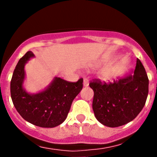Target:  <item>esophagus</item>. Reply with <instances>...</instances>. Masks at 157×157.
Wrapping results in <instances>:
<instances>
[{"instance_id": "1", "label": "esophagus", "mask_w": 157, "mask_h": 157, "mask_svg": "<svg viewBox=\"0 0 157 157\" xmlns=\"http://www.w3.org/2000/svg\"><path fill=\"white\" fill-rule=\"evenodd\" d=\"M83 86H89V80H87V79H84L83 80Z\"/></svg>"}]
</instances>
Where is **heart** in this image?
Masks as SVG:
<instances>
[{
  "instance_id": "heart-1",
  "label": "heart",
  "mask_w": 157,
  "mask_h": 157,
  "mask_svg": "<svg viewBox=\"0 0 157 157\" xmlns=\"http://www.w3.org/2000/svg\"><path fill=\"white\" fill-rule=\"evenodd\" d=\"M100 77L102 79H103V80H107V79H109L110 77V74H109V72H108V71H102L100 74Z\"/></svg>"
}]
</instances>
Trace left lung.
<instances>
[{
    "label": "left lung",
    "instance_id": "8db88e82",
    "mask_svg": "<svg viewBox=\"0 0 157 157\" xmlns=\"http://www.w3.org/2000/svg\"><path fill=\"white\" fill-rule=\"evenodd\" d=\"M90 86L94 92L93 109L96 119L107 127L116 128L134 120L144 108L149 80L137 58L134 71L117 77L113 83H102L96 80Z\"/></svg>",
    "mask_w": 157,
    "mask_h": 157
}]
</instances>
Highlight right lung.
Masks as SVG:
<instances>
[{
  "instance_id": "right-lung-1",
  "label": "right lung",
  "mask_w": 157,
  "mask_h": 157,
  "mask_svg": "<svg viewBox=\"0 0 157 157\" xmlns=\"http://www.w3.org/2000/svg\"><path fill=\"white\" fill-rule=\"evenodd\" d=\"M35 55L26 52L17 63L10 82V94L17 112L26 121L42 128H54L64 121L74 98L83 88V79L70 83L55 77L42 91L28 93L24 88L25 65Z\"/></svg>"
}]
</instances>
